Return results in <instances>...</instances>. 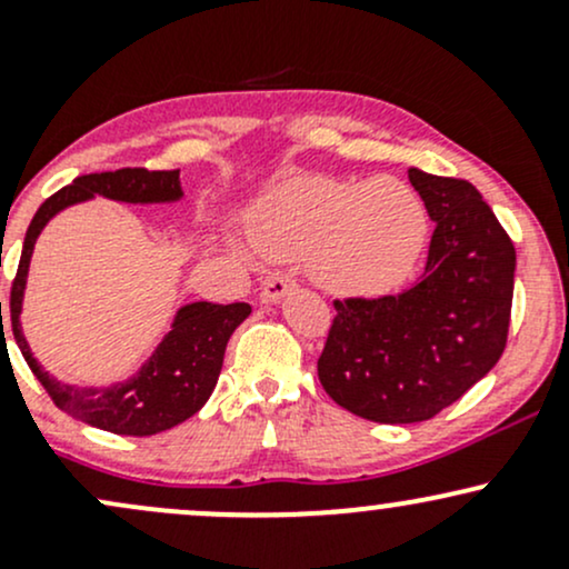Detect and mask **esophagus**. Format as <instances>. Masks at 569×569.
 Masks as SVG:
<instances>
[{
  "label": "esophagus",
  "instance_id": "esophagus-1",
  "mask_svg": "<svg viewBox=\"0 0 569 569\" xmlns=\"http://www.w3.org/2000/svg\"><path fill=\"white\" fill-rule=\"evenodd\" d=\"M293 289V280L289 276H270L262 286V302H278L286 297V291Z\"/></svg>",
  "mask_w": 569,
  "mask_h": 569
}]
</instances>
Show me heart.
<instances>
[{"label":"heart","mask_w":569,"mask_h":569,"mask_svg":"<svg viewBox=\"0 0 569 569\" xmlns=\"http://www.w3.org/2000/svg\"><path fill=\"white\" fill-rule=\"evenodd\" d=\"M428 232L426 202L393 176H302L272 189L251 217V240L264 257L305 259L310 276L342 297L401 289L426 253Z\"/></svg>","instance_id":"b5f03b06"}]
</instances>
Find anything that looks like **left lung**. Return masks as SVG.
I'll use <instances>...</instances> for the list:
<instances>
[{"mask_svg": "<svg viewBox=\"0 0 569 569\" xmlns=\"http://www.w3.org/2000/svg\"><path fill=\"white\" fill-rule=\"evenodd\" d=\"M436 221L420 283L380 299H335L318 380L342 409L382 426L439 415L506 350L516 248L479 189L409 168Z\"/></svg>", "mask_w": 569, "mask_h": 569, "instance_id": "1", "label": "left lung"}]
</instances>
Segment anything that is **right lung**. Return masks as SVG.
Instances as JSON below:
<instances>
[{
	"mask_svg": "<svg viewBox=\"0 0 569 569\" xmlns=\"http://www.w3.org/2000/svg\"><path fill=\"white\" fill-rule=\"evenodd\" d=\"M93 194L120 202H173L184 192H181L179 171L120 168V171L77 176L69 187L58 189L53 198L44 200L26 230L21 262H18L10 289L12 337H16L29 369L34 371V377L42 382L58 409L117 436H154L189 420L208 401V396L217 388L227 342H230L232 331L251 316V307L246 302L184 305L176 312L171 331L152 352V358L130 380L114 382L109 388H77V385L58 382L39 367L21 331L26 276H29L31 251H34L44 224L58 211L74 206V202L90 200Z\"/></svg>",
	"mask_w": 569,
	"mask_h": 569,
	"instance_id": "right-lung-1",
	"label": "right lung"
}]
</instances>
